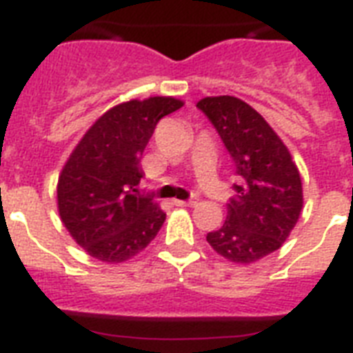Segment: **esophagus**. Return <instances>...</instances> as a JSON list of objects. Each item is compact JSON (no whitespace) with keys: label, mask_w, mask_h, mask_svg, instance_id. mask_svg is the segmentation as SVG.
<instances>
[{"label":"esophagus","mask_w":353,"mask_h":353,"mask_svg":"<svg viewBox=\"0 0 353 353\" xmlns=\"http://www.w3.org/2000/svg\"><path fill=\"white\" fill-rule=\"evenodd\" d=\"M174 205H176V207H194V205H196V201H192V199H188V201H183V199H174Z\"/></svg>","instance_id":"34e87169"}]
</instances>
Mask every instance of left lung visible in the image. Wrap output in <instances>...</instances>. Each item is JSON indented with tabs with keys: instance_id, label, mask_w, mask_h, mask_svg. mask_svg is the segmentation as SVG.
<instances>
[{
	"instance_id": "left-lung-1",
	"label": "left lung",
	"mask_w": 353,
	"mask_h": 353,
	"mask_svg": "<svg viewBox=\"0 0 353 353\" xmlns=\"http://www.w3.org/2000/svg\"><path fill=\"white\" fill-rule=\"evenodd\" d=\"M198 108L220 133L240 177L225 223L207 241L229 262L254 263L280 249L301 218V174L282 139L247 102L205 97Z\"/></svg>"
}]
</instances>
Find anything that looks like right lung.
I'll return each instance as SVG.
<instances>
[{
  "instance_id": "1",
  "label": "right lung",
  "mask_w": 353,
  "mask_h": 353,
  "mask_svg": "<svg viewBox=\"0 0 353 353\" xmlns=\"http://www.w3.org/2000/svg\"><path fill=\"white\" fill-rule=\"evenodd\" d=\"M181 106L174 97L117 104L97 119L65 161L58 176V214L95 260L126 262L165 223L159 205L137 190L141 157L157 122Z\"/></svg>"
}]
</instances>
